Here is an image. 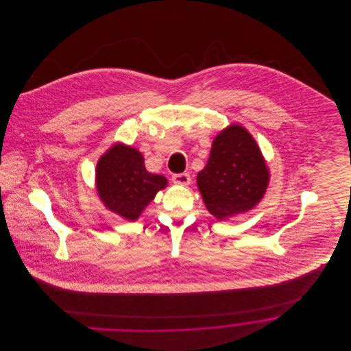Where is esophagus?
<instances>
[{
    "instance_id": "obj_1",
    "label": "esophagus",
    "mask_w": 351,
    "mask_h": 351,
    "mask_svg": "<svg viewBox=\"0 0 351 351\" xmlns=\"http://www.w3.org/2000/svg\"><path fill=\"white\" fill-rule=\"evenodd\" d=\"M173 182L176 185H189L191 184V176L188 173H181V174H174L173 176Z\"/></svg>"
}]
</instances>
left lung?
<instances>
[{
  "mask_svg": "<svg viewBox=\"0 0 351 351\" xmlns=\"http://www.w3.org/2000/svg\"><path fill=\"white\" fill-rule=\"evenodd\" d=\"M269 181L262 151L241 124H230L216 135L209 159L197 174L202 201L220 221L254 209L263 199Z\"/></svg>",
  "mask_w": 351,
  "mask_h": 351,
  "instance_id": "left-lung-1",
  "label": "left lung"
}]
</instances>
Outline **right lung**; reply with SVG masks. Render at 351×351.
<instances>
[{"mask_svg": "<svg viewBox=\"0 0 351 351\" xmlns=\"http://www.w3.org/2000/svg\"><path fill=\"white\" fill-rule=\"evenodd\" d=\"M167 186L163 176L146 170L143 154L114 143L101 155L96 167V191L106 209L128 221L139 219L156 193Z\"/></svg>", "mask_w": 351, "mask_h": 351, "instance_id": "right-lung-1", "label": "right lung"}]
</instances>
